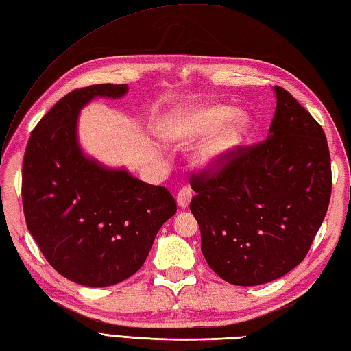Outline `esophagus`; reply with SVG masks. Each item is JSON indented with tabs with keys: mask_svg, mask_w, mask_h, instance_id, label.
Here are the masks:
<instances>
[{
	"mask_svg": "<svg viewBox=\"0 0 351 351\" xmlns=\"http://www.w3.org/2000/svg\"><path fill=\"white\" fill-rule=\"evenodd\" d=\"M191 197H193V193L190 189H186V186H184V189H181L178 191L176 194V202H178V206L185 209L186 206L190 205L191 202Z\"/></svg>",
	"mask_w": 351,
	"mask_h": 351,
	"instance_id": "1",
	"label": "esophagus"
}]
</instances>
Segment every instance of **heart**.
I'll list each match as a JSON object with an SVG mask.
<instances>
[{
	"mask_svg": "<svg viewBox=\"0 0 351 351\" xmlns=\"http://www.w3.org/2000/svg\"><path fill=\"white\" fill-rule=\"evenodd\" d=\"M250 125L251 118L245 110L224 104H209L169 121L162 128V136L167 141L185 142L206 136L217 129L194 156V165L202 172L217 173L239 149Z\"/></svg>",
	"mask_w": 351,
	"mask_h": 351,
	"instance_id": "1",
	"label": "heart"
}]
</instances>
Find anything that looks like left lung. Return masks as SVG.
<instances>
[{"label": "left lung", "instance_id": "obj_1", "mask_svg": "<svg viewBox=\"0 0 351 351\" xmlns=\"http://www.w3.org/2000/svg\"><path fill=\"white\" fill-rule=\"evenodd\" d=\"M267 138L241 148L217 173H197L190 209L209 267L234 286L278 280L305 258L328 213L332 172L323 128L274 88Z\"/></svg>", "mask_w": 351, "mask_h": 351}]
</instances>
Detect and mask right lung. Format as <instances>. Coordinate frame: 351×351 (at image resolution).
<instances>
[{"mask_svg":"<svg viewBox=\"0 0 351 351\" xmlns=\"http://www.w3.org/2000/svg\"><path fill=\"white\" fill-rule=\"evenodd\" d=\"M127 85L75 89L32 130L22 166L27 227L45 258L65 278L106 287L136 274L176 202L125 169L88 157L77 141L80 109L95 97L121 99Z\"/></svg>","mask_w":351,"mask_h":351,"instance_id":"right-lung-1","label":"right lung"}]
</instances>
